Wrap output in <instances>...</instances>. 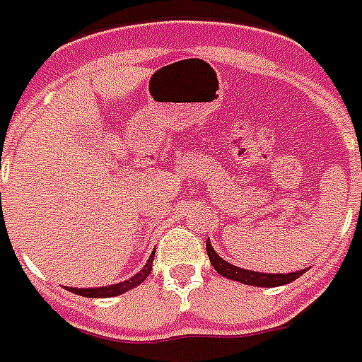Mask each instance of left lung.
<instances>
[{
    "label": "left lung",
    "mask_w": 362,
    "mask_h": 362,
    "mask_svg": "<svg viewBox=\"0 0 362 362\" xmlns=\"http://www.w3.org/2000/svg\"><path fill=\"white\" fill-rule=\"evenodd\" d=\"M206 252L208 258H210L211 266L216 267V272L223 277L232 279V281H238V283L251 284V286H283V284L292 283L298 277H301L307 269H301V272L293 273H258V272H249V269H243V267H238L234 264H228L227 260H223L214 247H211L210 240H206Z\"/></svg>",
    "instance_id": "left-lung-1"
}]
</instances>
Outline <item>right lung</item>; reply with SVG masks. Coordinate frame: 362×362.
Returning a JSON list of instances; mask_svg holds the SVG:
<instances>
[{
	"label": "right lung",
	"instance_id": "right-lung-1",
	"mask_svg": "<svg viewBox=\"0 0 362 362\" xmlns=\"http://www.w3.org/2000/svg\"><path fill=\"white\" fill-rule=\"evenodd\" d=\"M152 260H154V251L148 257V262L145 264V267L141 269L137 275L126 279L122 283L110 284V286H98V288H69L72 293H78V296H83V298H113V296H120V293L128 292L132 288H135L137 284H141L148 277V273L152 269Z\"/></svg>",
	"mask_w": 362,
	"mask_h": 362
}]
</instances>
